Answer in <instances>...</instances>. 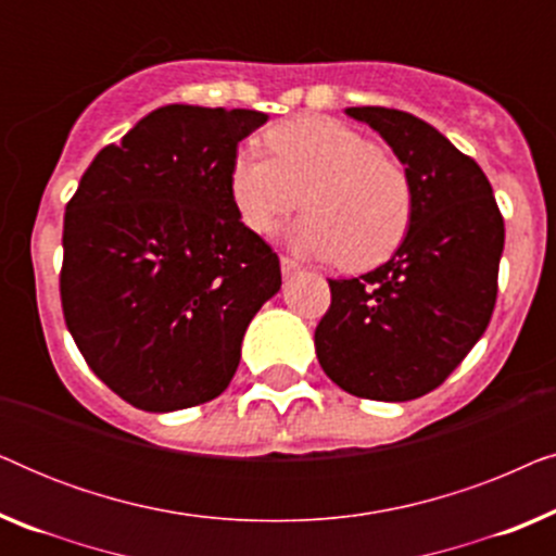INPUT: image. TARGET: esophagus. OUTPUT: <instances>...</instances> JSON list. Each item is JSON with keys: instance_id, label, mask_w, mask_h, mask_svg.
<instances>
[{"instance_id": "1", "label": "esophagus", "mask_w": 556, "mask_h": 556, "mask_svg": "<svg viewBox=\"0 0 556 556\" xmlns=\"http://www.w3.org/2000/svg\"><path fill=\"white\" fill-rule=\"evenodd\" d=\"M299 270H301V265L291 261V257H280V273H283L286 278L293 276V273H299Z\"/></svg>"}]
</instances>
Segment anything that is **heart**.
<instances>
[{"instance_id": "1", "label": "heart", "mask_w": 556, "mask_h": 556, "mask_svg": "<svg viewBox=\"0 0 556 556\" xmlns=\"http://www.w3.org/2000/svg\"><path fill=\"white\" fill-rule=\"evenodd\" d=\"M265 141L273 156L245 147L227 172V192L248 230L268 232L303 192L308 212L286 230L299 253L341 257L344 268L364 270L400 245L413 215V187L375 141L324 116L273 126Z\"/></svg>"}]
</instances>
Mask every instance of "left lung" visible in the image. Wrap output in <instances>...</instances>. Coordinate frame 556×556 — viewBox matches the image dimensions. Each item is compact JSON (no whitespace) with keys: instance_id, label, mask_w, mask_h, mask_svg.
I'll use <instances>...</instances> for the list:
<instances>
[{"instance_id":"1","label":"left lung","mask_w":556,"mask_h":556,"mask_svg":"<svg viewBox=\"0 0 556 556\" xmlns=\"http://www.w3.org/2000/svg\"><path fill=\"white\" fill-rule=\"evenodd\" d=\"M413 187V215L390 261L359 278L329 280L316 326L326 377L364 400L422 397L466 359L496 303L504 217L473 159L413 113L359 105Z\"/></svg>"}]
</instances>
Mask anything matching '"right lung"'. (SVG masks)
<instances>
[{
  "label": "right lung",
  "mask_w": 556,
  "mask_h": 556,
  "mask_svg": "<svg viewBox=\"0 0 556 556\" xmlns=\"http://www.w3.org/2000/svg\"><path fill=\"white\" fill-rule=\"evenodd\" d=\"M265 121L162 105L98 151L67 202V331L128 405L174 413L223 394L250 321L280 291L278 255L227 192L238 143Z\"/></svg>",
  "instance_id": "1"
}]
</instances>
